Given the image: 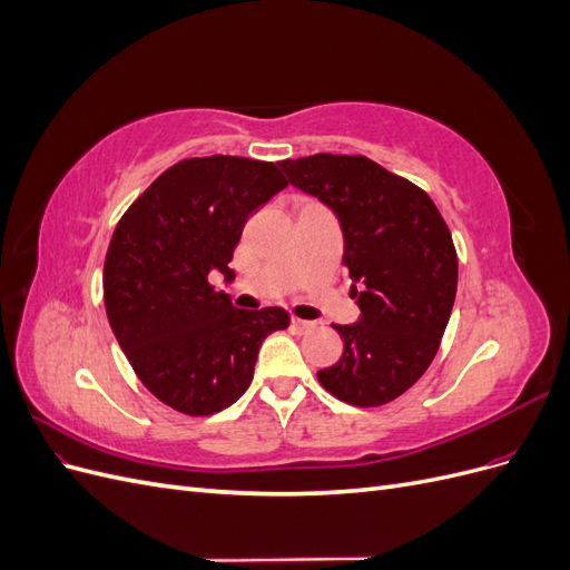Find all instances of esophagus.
Listing matches in <instances>:
<instances>
[{"label":"esophagus","instance_id":"esophagus-1","mask_svg":"<svg viewBox=\"0 0 570 570\" xmlns=\"http://www.w3.org/2000/svg\"><path fill=\"white\" fill-rule=\"evenodd\" d=\"M292 327H295L297 333H308V331H314L316 323L314 321H304V318H292Z\"/></svg>","mask_w":570,"mask_h":570}]
</instances>
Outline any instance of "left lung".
I'll use <instances>...</instances> for the list:
<instances>
[{
  "instance_id": "1",
  "label": "left lung",
  "mask_w": 570,
  "mask_h": 570,
  "mask_svg": "<svg viewBox=\"0 0 570 570\" xmlns=\"http://www.w3.org/2000/svg\"><path fill=\"white\" fill-rule=\"evenodd\" d=\"M281 168L337 216L361 308L356 323L335 325L344 352L318 383L352 406L387 404L425 373L450 323L459 278L452 233L421 187L361 154H314Z\"/></svg>"
}]
</instances>
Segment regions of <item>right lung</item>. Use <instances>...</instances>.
Listing matches in <instances>:
<instances>
[{
  "mask_svg": "<svg viewBox=\"0 0 570 570\" xmlns=\"http://www.w3.org/2000/svg\"><path fill=\"white\" fill-rule=\"evenodd\" d=\"M287 180L271 161L185 159L154 180L118 220L105 262L111 331L142 385L187 416L235 404L281 306L245 312L209 283L228 266L249 214Z\"/></svg>",
  "mask_w": 570,
  "mask_h": 570,
  "instance_id": "right-lung-1",
  "label": "right lung"
}]
</instances>
